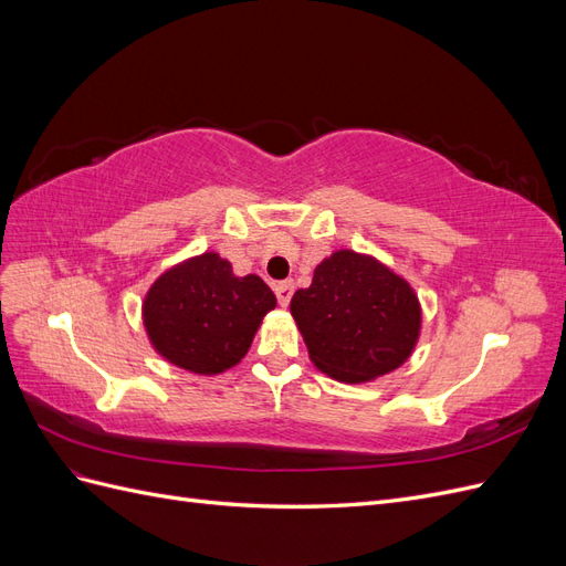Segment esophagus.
I'll return each mask as SVG.
<instances>
[{
    "instance_id": "esophagus-1",
    "label": "esophagus",
    "mask_w": 566,
    "mask_h": 566,
    "mask_svg": "<svg viewBox=\"0 0 566 566\" xmlns=\"http://www.w3.org/2000/svg\"><path fill=\"white\" fill-rule=\"evenodd\" d=\"M276 297H279V304L281 306H287L290 304V300H293V290H295V283L293 281H283V283H279L276 287Z\"/></svg>"
}]
</instances>
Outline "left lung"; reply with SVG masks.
Segmentation results:
<instances>
[{"instance_id": "left-lung-1", "label": "left lung", "mask_w": 566, "mask_h": 566, "mask_svg": "<svg viewBox=\"0 0 566 566\" xmlns=\"http://www.w3.org/2000/svg\"><path fill=\"white\" fill-rule=\"evenodd\" d=\"M312 364L337 382H368L413 354L422 310L416 290L373 254L335 250L290 302Z\"/></svg>"}]
</instances>
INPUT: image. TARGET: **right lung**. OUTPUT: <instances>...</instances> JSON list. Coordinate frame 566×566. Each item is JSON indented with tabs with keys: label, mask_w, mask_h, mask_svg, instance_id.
Masks as SVG:
<instances>
[{
	"label": "right lung",
	"mask_w": 566,
	"mask_h": 566,
	"mask_svg": "<svg viewBox=\"0 0 566 566\" xmlns=\"http://www.w3.org/2000/svg\"><path fill=\"white\" fill-rule=\"evenodd\" d=\"M276 295L254 273L235 276L219 252L169 266L142 304L150 347L167 364L196 375H219L241 364Z\"/></svg>",
	"instance_id": "add662e5"
}]
</instances>
